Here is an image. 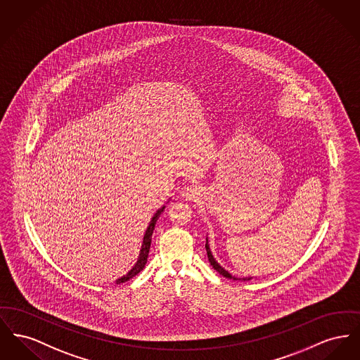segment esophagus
Here are the masks:
<instances>
[{
    "instance_id": "esophagus-1",
    "label": "esophagus",
    "mask_w": 360,
    "mask_h": 360,
    "mask_svg": "<svg viewBox=\"0 0 360 360\" xmlns=\"http://www.w3.org/2000/svg\"><path fill=\"white\" fill-rule=\"evenodd\" d=\"M181 194H182V197H185L186 200H189V201H194V200H197V198L200 197V194H201V188H200L198 185L191 184V185L185 186V188L181 191Z\"/></svg>"
}]
</instances>
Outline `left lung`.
<instances>
[{
  "mask_svg": "<svg viewBox=\"0 0 360 360\" xmlns=\"http://www.w3.org/2000/svg\"><path fill=\"white\" fill-rule=\"evenodd\" d=\"M205 249H207V254H208V259H210V262H211L212 266L220 274V275L224 276V277H227V278H233V280H240V278H238V277H235V276L231 275L229 271H226L214 258H213V255L211 253V249H210V245H208V239H207V243H205ZM253 277H243L242 280H252Z\"/></svg>",
  "mask_w": 360,
  "mask_h": 360,
  "instance_id": "obj_1",
  "label": "left lung"
}]
</instances>
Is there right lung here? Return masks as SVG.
Listing matches in <instances>:
<instances>
[{
  "mask_svg": "<svg viewBox=\"0 0 360 360\" xmlns=\"http://www.w3.org/2000/svg\"><path fill=\"white\" fill-rule=\"evenodd\" d=\"M165 208H166V207L163 205L159 211L153 214L152 220L149 221L148 229H147V231L144 233V239H143V245H141V250H140V254H139L137 262L134 264V266L127 272V275L120 277V278L115 281L117 284L125 283L127 280H130L131 277L139 275V274L144 269V266H146V264H147V258H148L149 248H150V240H152V233H153V230H155V224H156L159 216L162 214V212L165 211Z\"/></svg>",
  "mask_w": 360,
  "mask_h": 360,
  "instance_id": "1",
  "label": "right lung"
}]
</instances>
